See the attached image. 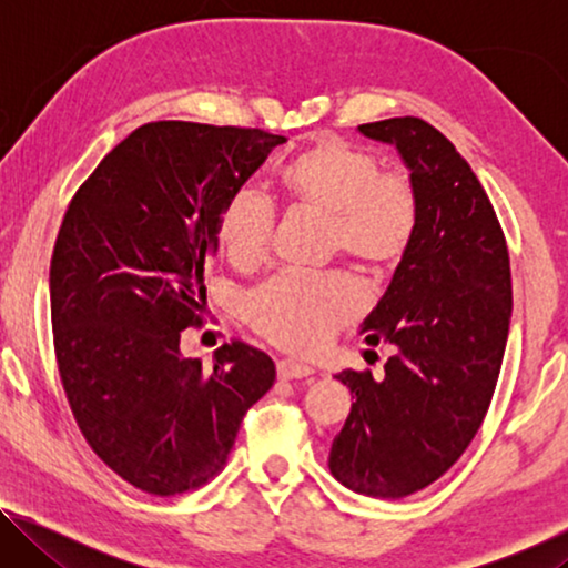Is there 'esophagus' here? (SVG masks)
I'll list each match as a JSON object with an SVG mask.
<instances>
[{"label":"esophagus","mask_w":568,"mask_h":568,"mask_svg":"<svg viewBox=\"0 0 568 568\" xmlns=\"http://www.w3.org/2000/svg\"><path fill=\"white\" fill-rule=\"evenodd\" d=\"M313 376L311 365L295 363V361H281L277 363V378L281 381H295V378H307Z\"/></svg>","instance_id":"1"}]
</instances>
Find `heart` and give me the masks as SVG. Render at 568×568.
<instances>
[{
  "label": "heart",
  "instance_id": "obj_1",
  "mask_svg": "<svg viewBox=\"0 0 568 568\" xmlns=\"http://www.w3.org/2000/svg\"><path fill=\"white\" fill-rule=\"evenodd\" d=\"M287 203L328 220V245L368 271H388L408 253L418 227V197L400 172L338 138H323L277 172ZM273 207L255 190H237L220 210L217 243L240 267L265 261ZM361 285L348 275L281 273L247 297V318L287 351H318L363 311Z\"/></svg>",
  "mask_w": 568,
  "mask_h": 568
}]
</instances>
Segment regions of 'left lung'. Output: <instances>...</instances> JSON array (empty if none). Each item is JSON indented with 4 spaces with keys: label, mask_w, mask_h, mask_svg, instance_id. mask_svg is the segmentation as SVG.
I'll return each instance as SVG.
<instances>
[{
    "label": "left lung",
    "mask_w": 568,
    "mask_h": 568,
    "mask_svg": "<svg viewBox=\"0 0 568 568\" xmlns=\"http://www.w3.org/2000/svg\"><path fill=\"white\" fill-rule=\"evenodd\" d=\"M358 132L406 162L418 227L361 325L365 343L396 351L386 373L335 376L355 403L328 466L355 494L403 498L444 476L484 423L511 323V267L491 200L444 134L418 118L368 122Z\"/></svg>",
    "instance_id": "8db88e82"
}]
</instances>
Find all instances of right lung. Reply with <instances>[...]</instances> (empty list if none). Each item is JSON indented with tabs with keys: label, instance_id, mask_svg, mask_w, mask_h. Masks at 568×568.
<instances>
[{
	"label": "right lung",
	"instance_id": "1",
	"mask_svg": "<svg viewBox=\"0 0 568 568\" xmlns=\"http://www.w3.org/2000/svg\"><path fill=\"white\" fill-rule=\"evenodd\" d=\"M283 134L150 122L94 168L67 207L50 265L60 378L77 426L145 494L205 486L275 383L271 355L220 345L213 368L180 353L205 315L220 210Z\"/></svg>",
	"mask_w": 568,
	"mask_h": 568
}]
</instances>
